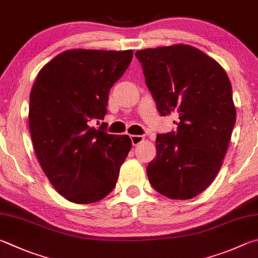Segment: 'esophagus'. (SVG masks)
Wrapping results in <instances>:
<instances>
[{
	"label": "esophagus",
	"mask_w": 258,
	"mask_h": 258,
	"mask_svg": "<svg viewBox=\"0 0 258 258\" xmlns=\"http://www.w3.org/2000/svg\"><path fill=\"white\" fill-rule=\"evenodd\" d=\"M144 141V137L143 136H139V135H133L132 136V143L134 146H137Z\"/></svg>",
	"instance_id": "obj_1"
}]
</instances>
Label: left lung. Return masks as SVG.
Wrapping results in <instances>:
<instances>
[{
  "instance_id": "obj_1",
  "label": "left lung",
  "mask_w": 258,
  "mask_h": 258,
  "mask_svg": "<svg viewBox=\"0 0 258 258\" xmlns=\"http://www.w3.org/2000/svg\"><path fill=\"white\" fill-rule=\"evenodd\" d=\"M162 116L178 114L177 132L157 135L147 177L171 200H190L215 179L228 151L236 107L227 72L190 45L136 52Z\"/></svg>"
}]
</instances>
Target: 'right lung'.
Here are the masks:
<instances>
[{
	"mask_svg": "<svg viewBox=\"0 0 258 258\" xmlns=\"http://www.w3.org/2000/svg\"><path fill=\"white\" fill-rule=\"evenodd\" d=\"M133 54L132 49H68L36 77L28 114L31 141L45 175L69 202H98L115 187L132 139L90 123L104 119L110 89Z\"/></svg>",
	"mask_w": 258,
	"mask_h": 258,
	"instance_id": "obj_1",
	"label": "right lung"
}]
</instances>
